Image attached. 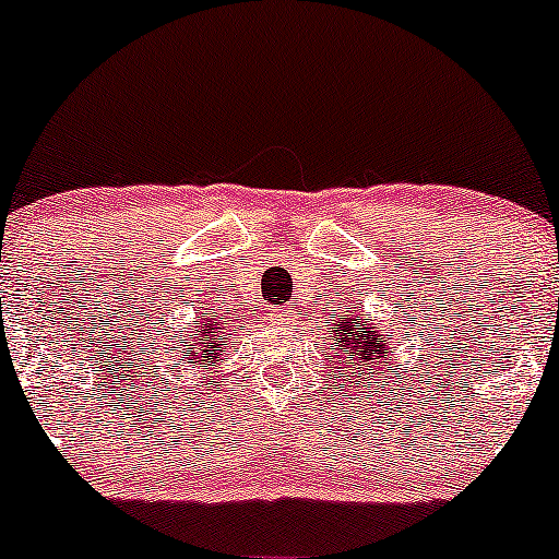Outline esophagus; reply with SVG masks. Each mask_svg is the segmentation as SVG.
Here are the masks:
<instances>
[{
  "mask_svg": "<svg viewBox=\"0 0 559 559\" xmlns=\"http://www.w3.org/2000/svg\"><path fill=\"white\" fill-rule=\"evenodd\" d=\"M272 320L280 325H293L296 322V312L293 309H272Z\"/></svg>",
  "mask_w": 559,
  "mask_h": 559,
  "instance_id": "34e87169",
  "label": "esophagus"
}]
</instances>
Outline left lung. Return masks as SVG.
<instances>
[{
	"instance_id": "8db88e82",
	"label": "left lung",
	"mask_w": 559,
	"mask_h": 559,
	"mask_svg": "<svg viewBox=\"0 0 559 559\" xmlns=\"http://www.w3.org/2000/svg\"><path fill=\"white\" fill-rule=\"evenodd\" d=\"M388 336L379 331V325L368 320H358V314H338V325L333 331V355H328L331 360H336V366L349 368L347 364H355V373L358 368L364 371V384L373 373L393 371V364L388 360ZM331 366V368H336Z\"/></svg>"
}]
</instances>
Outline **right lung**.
<instances>
[{"mask_svg":"<svg viewBox=\"0 0 559 559\" xmlns=\"http://www.w3.org/2000/svg\"><path fill=\"white\" fill-rule=\"evenodd\" d=\"M231 328H228L226 318H217V312L212 314H201L191 322L182 336H177V344L171 347V358L177 360V366L186 360V364H195V366H212L226 347H223V338L231 336ZM178 355L175 356L174 353Z\"/></svg>","mask_w":559,"mask_h":559,"instance_id":"obj_1","label":"right lung"}]
</instances>
